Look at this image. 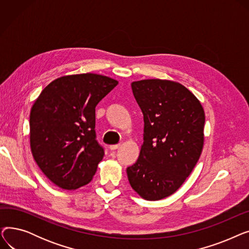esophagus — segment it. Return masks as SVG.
Wrapping results in <instances>:
<instances>
[{
	"label": "esophagus",
	"instance_id": "34e87169",
	"mask_svg": "<svg viewBox=\"0 0 249 249\" xmlns=\"http://www.w3.org/2000/svg\"><path fill=\"white\" fill-rule=\"evenodd\" d=\"M121 146V144H114V145H110V149L111 150H116V149H118V148H119Z\"/></svg>",
	"mask_w": 249,
	"mask_h": 249
}]
</instances>
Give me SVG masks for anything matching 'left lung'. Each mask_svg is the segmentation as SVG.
Segmentation results:
<instances>
[{
    "label": "left lung",
    "instance_id": "1",
    "mask_svg": "<svg viewBox=\"0 0 249 249\" xmlns=\"http://www.w3.org/2000/svg\"><path fill=\"white\" fill-rule=\"evenodd\" d=\"M144 120L137 161L127 167L132 189L143 199L173 195L197 164L204 144L205 113L182 85L155 78L131 84Z\"/></svg>",
    "mask_w": 249,
    "mask_h": 249
}]
</instances>
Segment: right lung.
<instances>
[{
    "label": "right lung",
    "mask_w": 249,
    "mask_h": 249,
    "mask_svg": "<svg viewBox=\"0 0 249 249\" xmlns=\"http://www.w3.org/2000/svg\"><path fill=\"white\" fill-rule=\"evenodd\" d=\"M118 85L111 77L82 73L51 82L30 112V146L42 173L63 190L91 180L104 148L97 141L96 106Z\"/></svg>",
    "instance_id": "1"
}]
</instances>
